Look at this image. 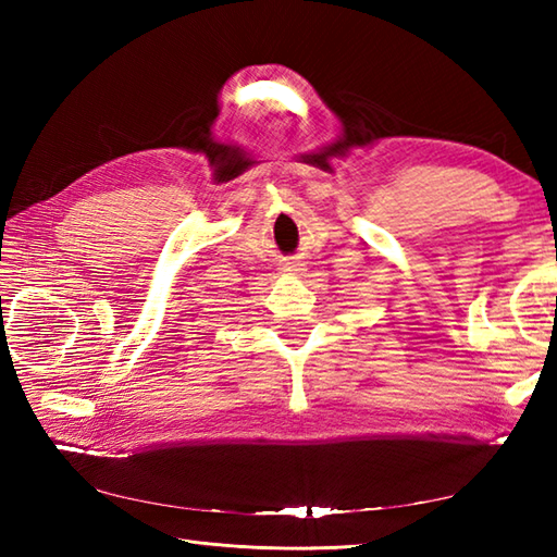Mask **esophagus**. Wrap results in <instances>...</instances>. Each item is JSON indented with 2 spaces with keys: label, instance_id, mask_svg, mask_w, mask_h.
<instances>
[{
  "label": "esophagus",
  "instance_id": "1",
  "mask_svg": "<svg viewBox=\"0 0 557 557\" xmlns=\"http://www.w3.org/2000/svg\"><path fill=\"white\" fill-rule=\"evenodd\" d=\"M282 270L289 272V275H299V272H304V263H301L299 258H289Z\"/></svg>",
  "mask_w": 557,
  "mask_h": 557
}]
</instances>
